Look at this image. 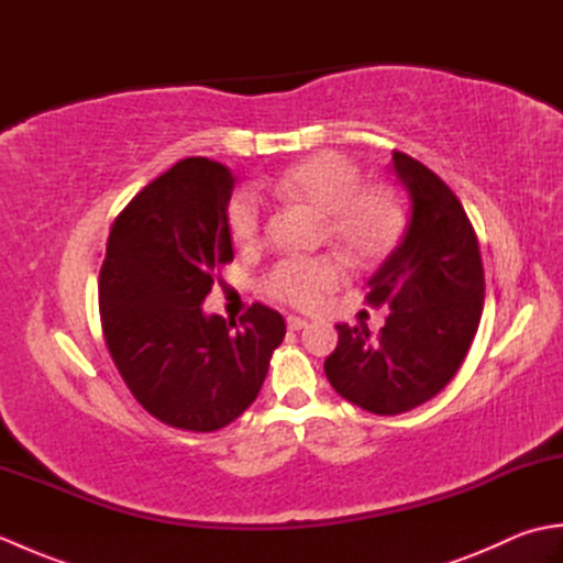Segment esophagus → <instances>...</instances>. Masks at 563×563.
Returning <instances> with one entry per match:
<instances>
[{
    "label": "esophagus",
    "instance_id": "esophagus-1",
    "mask_svg": "<svg viewBox=\"0 0 563 563\" xmlns=\"http://www.w3.org/2000/svg\"><path fill=\"white\" fill-rule=\"evenodd\" d=\"M309 327V321L302 317H288V329L290 331H302Z\"/></svg>",
    "mask_w": 563,
    "mask_h": 563
}]
</instances>
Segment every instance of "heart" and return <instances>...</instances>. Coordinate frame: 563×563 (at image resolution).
I'll return each mask as SVG.
<instances>
[{
	"mask_svg": "<svg viewBox=\"0 0 563 563\" xmlns=\"http://www.w3.org/2000/svg\"><path fill=\"white\" fill-rule=\"evenodd\" d=\"M275 196L324 218V239L339 246L355 266L369 268L397 251L406 232V208L397 190L363 184L361 166L339 152H319L292 164L268 184ZM266 210L254 190L242 188L227 202V230L234 244L254 249L263 236ZM349 278L339 254L295 256L275 263L263 278V290L297 309H317L327 295Z\"/></svg>",
	"mask_w": 563,
	"mask_h": 563,
	"instance_id": "obj_1",
	"label": "heart"
}]
</instances>
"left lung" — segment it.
<instances>
[{"instance_id":"obj_1","label":"left lung","mask_w":563,"mask_h":563,"mask_svg":"<svg viewBox=\"0 0 563 563\" xmlns=\"http://www.w3.org/2000/svg\"><path fill=\"white\" fill-rule=\"evenodd\" d=\"M394 174L411 196V220L365 297L369 307H389V317L379 336L339 324L324 363L331 387L377 416L406 413L445 389L484 309L479 242L460 198L404 152H394Z\"/></svg>"}]
</instances>
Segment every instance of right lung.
Instances as JSON below:
<instances>
[{
    "instance_id": "obj_1",
    "label": "right lung",
    "mask_w": 563,
    "mask_h": 563,
    "mask_svg": "<svg viewBox=\"0 0 563 563\" xmlns=\"http://www.w3.org/2000/svg\"><path fill=\"white\" fill-rule=\"evenodd\" d=\"M224 164L188 157L154 178L111 224L99 275L106 345L137 404L157 421L212 433L258 397L285 319L254 302L239 324L202 314L232 263Z\"/></svg>"
}]
</instances>
